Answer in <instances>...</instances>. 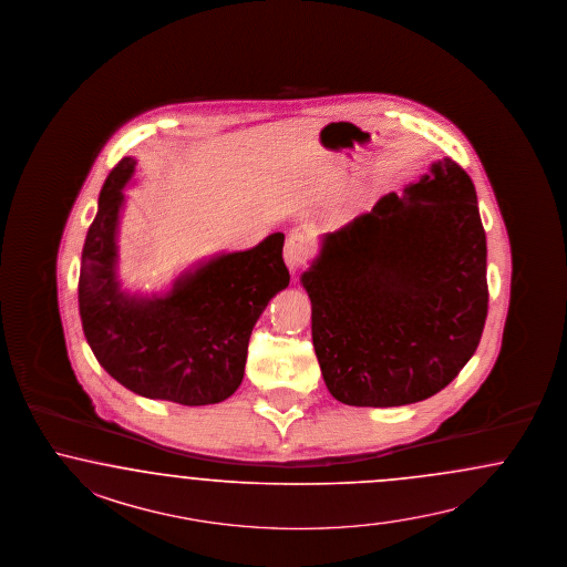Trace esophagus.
<instances>
[{"label": "esophagus", "instance_id": "obj_1", "mask_svg": "<svg viewBox=\"0 0 567 567\" xmlns=\"http://www.w3.org/2000/svg\"><path fill=\"white\" fill-rule=\"evenodd\" d=\"M309 258V239L305 236V231L293 229L290 236L286 238V246H284V260L288 265L290 271L300 269Z\"/></svg>", "mask_w": 567, "mask_h": 567}]
</instances>
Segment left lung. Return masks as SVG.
I'll return each instance as SVG.
<instances>
[{
	"instance_id": "left-lung-1",
	"label": "left lung",
	"mask_w": 567,
	"mask_h": 567,
	"mask_svg": "<svg viewBox=\"0 0 567 567\" xmlns=\"http://www.w3.org/2000/svg\"><path fill=\"white\" fill-rule=\"evenodd\" d=\"M312 347L336 401L401 406L451 384L488 312L486 234L453 161L328 234L300 277Z\"/></svg>"
}]
</instances>
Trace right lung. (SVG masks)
Wrapping results in <instances>:
<instances>
[{
    "instance_id": "obj_1",
    "label": "right lung",
    "mask_w": 567,
    "mask_h": 567,
    "mask_svg": "<svg viewBox=\"0 0 567 567\" xmlns=\"http://www.w3.org/2000/svg\"><path fill=\"white\" fill-rule=\"evenodd\" d=\"M133 171L131 156L110 171L85 238L79 275L83 333L97 363L140 396L187 406L225 401L241 384L258 317L290 284L284 234L204 262L165 296H128L116 279V231Z\"/></svg>"
}]
</instances>
